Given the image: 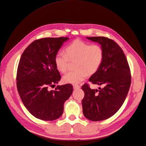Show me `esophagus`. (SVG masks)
<instances>
[{"instance_id":"obj_1","label":"esophagus","mask_w":146,"mask_h":146,"mask_svg":"<svg viewBox=\"0 0 146 146\" xmlns=\"http://www.w3.org/2000/svg\"><path fill=\"white\" fill-rule=\"evenodd\" d=\"M80 86L78 85H77V84H75V85H73V88L74 89H78V88H80Z\"/></svg>"}]
</instances>
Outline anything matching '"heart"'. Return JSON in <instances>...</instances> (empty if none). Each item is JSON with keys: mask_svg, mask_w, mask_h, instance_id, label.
Instances as JSON below:
<instances>
[{"mask_svg": "<svg viewBox=\"0 0 146 146\" xmlns=\"http://www.w3.org/2000/svg\"><path fill=\"white\" fill-rule=\"evenodd\" d=\"M104 52L102 47L98 44L76 39L66 47L65 54L56 53L54 62L56 69L64 73L67 70L69 61H75L77 69L66 74L63 82L67 83L77 84L85 80L88 74H93L99 70L102 63Z\"/></svg>", "mask_w": 146, "mask_h": 146, "instance_id": "b5f03b06", "label": "heart"}]
</instances>
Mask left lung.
Masks as SVG:
<instances>
[{
    "instance_id": "8db88e82",
    "label": "left lung",
    "mask_w": 146,
    "mask_h": 146,
    "mask_svg": "<svg viewBox=\"0 0 146 146\" xmlns=\"http://www.w3.org/2000/svg\"><path fill=\"white\" fill-rule=\"evenodd\" d=\"M99 43L104 52V60L99 70L92 75L89 81L103 85L99 90L91 89L84 84L82 100L84 116L92 121H100L113 116L121 107L131 85L129 63L121 47L112 39L103 37H86Z\"/></svg>"
}]
</instances>
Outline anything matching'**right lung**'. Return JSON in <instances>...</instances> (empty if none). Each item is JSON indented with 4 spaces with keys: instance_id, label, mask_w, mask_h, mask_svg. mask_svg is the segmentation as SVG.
<instances>
[{
    "instance_id": "right-lung-1",
    "label": "right lung",
    "mask_w": 146,
    "mask_h": 146,
    "mask_svg": "<svg viewBox=\"0 0 146 146\" xmlns=\"http://www.w3.org/2000/svg\"><path fill=\"white\" fill-rule=\"evenodd\" d=\"M68 37L44 38L35 40L24 50L17 70L16 85L20 98L33 116L43 121H54L63 113L64 103L71 96V84L50 87L61 79L54 62Z\"/></svg>"
}]
</instances>
